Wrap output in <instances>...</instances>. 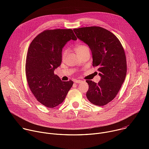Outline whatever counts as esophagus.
<instances>
[{
  "label": "esophagus",
  "mask_w": 149,
  "mask_h": 149,
  "mask_svg": "<svg viewBox=\"0 0 149 149\" xmlns=\"http://www.w3.org/2000/svg\"><path fill=\"white\" fill-rule=\"evenodd\" d=\"M81 82V80H75V81H74V82L76 83V84H79V83H80Z\"/></svg>",
  "instance_id": "esophagus-1"
}]
</instances>
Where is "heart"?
<instances>
[{
    "label": "heart",
    "instance_id": "heart-1",
    "mask_svg": "<svg viewBox=\"0 0 149 149\" xmlns=\"http://www.w3.org/2000/svg\"><path fill=\"white\" fill-rule=\"evenodd\" d=\"M86 48H88V47H87V46H86V45H82V44L78 45H77V46L75 47V51H76L77 53H78V52H79L82 51V50H84V49H86ZM68 52V48H65V49H63L62 50V54H61V58H62V59H64L65 58V57H66V56H67Z\"/></svg>",
    "mask_w": 149,
    "mask_h": 149
}]
</instances>
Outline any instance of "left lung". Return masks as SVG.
<instances>
[{
	"label": "left lung",
	"mask_w": 149,
	"mask_h": 149,
	"mask_svg": "<svg viewBox=\"0 0 149 149\" xmlns=\"http://www.w3.org/2000/svg\"><path fill=\"white\" fill-rule=\"evenodd\" d=\"M74 32L78 38L89 46L93 65L97 67L101 77L98 83L86 80L89 86L86 96L92 104L105 105L116 97L126 76L124 48L115 35L100 26L74 29Z\"/></svg>",
	"instance_id": "obj_1"
}]
</instances>
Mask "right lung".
Wrapping results in <instances>:
<instances>
[{"label":"right lung","instance_id":"obj_1","mask_svg":"<svg viewBox=\"0 0 149 149\" xmlns=\"http://www.w3.org/2000/svg\"><path fill=\"white\" fill-rule=\"evenodd\" d=\"M77 38L71 29H48L31 42L26 55L25 72L29 88L40 103L54 108L63 102L74 84L54 74L62 62V48Z\"/></svg>","mask_w":149,"mask_h":149}]
</instances>
